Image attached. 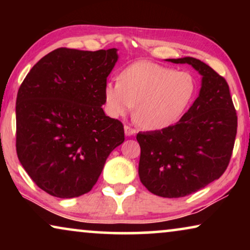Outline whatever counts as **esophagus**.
Returning <instances> with one entry per match:
<instances>
[{
	"instance_id": "1",
	"label": "esophagus",
	"mask_w": 250,
	"mask_h": 250,
	"mask_svg": "<svg viewBox=\"0 0 250 250\" xmlns=\"http://www.w3.org/2000/svg\"><path fill=\"white\" fill-rule=\"evenodd\" d=\"M124 131H125V135H126V136L135 135V133H136V131H135L134 128L129 127V126H127V125L124 126Z\"/></svg>"
}]
</instances>
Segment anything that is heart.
<instances>
[{"mask_svg": "<svg viewBox=\"0 0 250 250\" xmlns=\"http://www.w3.org/2000/svg\"><path fill=\"white\" fill-rule=\"evenodd\" d=\"M196 81L188 71L141 61L122 71L118 82L104 88L105 111L124 117L135 106V119L146 129H164L180 121L196 95Z\"/></svg>", "mask_w": 250, "mask_h": 250, "instance_id": "heart-1", "label": "heart"}]
</instances>
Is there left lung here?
<instances>
[{
    "label": "left lung",
    "instance_id": "left-lung-1",
    "mask_svg": "<svg viewBox=\"0 0 250 250\" xmlns=\"http://www.w3.org/2000/svg\"><path fill=\"white\" fill-rule=\"evenodd\" d=\"M191 64L203 78L199 97L175 125L136 135L139 176L150 192L186 197L220 179L230 163L238 117L227 81L196 58L166 59Z\"/></svg>",
    "mask_w": 250,
    "mask_h": 250
}]
</instances>
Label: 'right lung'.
Segmentation results:
<instances>
[{"mask_svg": "<svg viewBox=\"0 0 250 250\" xmlns=\"http://www.w3.org/2000/svg\"><path fill=\"white\" fill-rule=\"evenodd\" d=\"M117 60V49L60 47L43 57L20 85L17 155L51 196L75 198L91 191L108 156L124 142V126L102 109Z\"/></svg>", "mask_w": 250, "mask_h": 250, "instance_id": "1", "label": "right lung"}]
</instances>
